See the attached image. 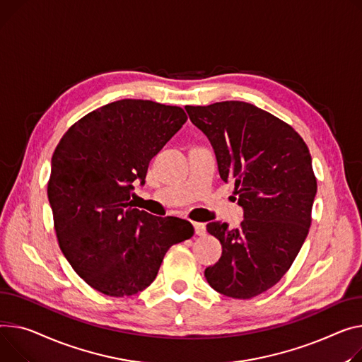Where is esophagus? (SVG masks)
<instances>
[{
	"instance_id": "esophagus-1",
	"label": "esophagus",
	"mask_w": 362,
	"mask_h": 362,
	"mask_svg": "<svg viewBox=\"0 0 362 362\" xmlns=\"http://www.w3.org/2000/svg\"><path fill=\"white\" fill-rule=\"evenodd\" d=\"M194 227H195V233H197L198 235H205V233H206L205 224H202V223H194Z\"/></svg>"
}]
</instances>
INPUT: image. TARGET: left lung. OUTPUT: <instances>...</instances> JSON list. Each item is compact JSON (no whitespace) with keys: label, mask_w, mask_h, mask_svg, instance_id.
<instances>
[{"label":"left lung","mask_w":362,"mask_h":362,"mask_svg":"<svg viewBox=\"0 0 362 362\" xmlns=\"http://www.w3.org/2000/svg\"><path fill=\"white\" fill-rule=\"evenodd\" d=\"M209 139L224 182L245 211L235 230L209 223L223 255L205 269L223 296L249 300L272 288L291 268L311 224L317 192L304 139L284 120L246 102L185 107Z\"/></svg>","instance_id":"1"}]
</instances>
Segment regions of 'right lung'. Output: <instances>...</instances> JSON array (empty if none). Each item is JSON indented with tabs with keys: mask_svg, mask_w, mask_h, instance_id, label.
I'll return each mask as SVG.
<instances>
[{
	"mask_svg": "<svg viewBox=\"0 0 362 362\" xmlns=\"http://www.w3.org/2000/svg\"><path fill=\"white\" fill-rule=\"evenodd\" d=\"M179 106L124 99L72 125L52 156L47 182L58 245L91 288L134 296L156 279L165 252L194 235L176 216L132 208L134 182L186 122Z\"/></svg>",
	"mask_w": 362,
	"mask_h": 362,
	"instance_id": "right-lung-1",
	"label": "right lung"
}]
</instances>
